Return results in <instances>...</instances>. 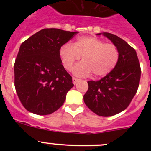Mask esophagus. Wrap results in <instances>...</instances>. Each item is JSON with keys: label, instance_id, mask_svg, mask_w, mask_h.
<instances>
[{"label": "esophagus", "instance_id": "34e87169", "mask_svg": "<svg viewBox=\"0 0 151 151\" xmlns=\"http://www.w3.org/2000/svg\"><path fill=\"white\" fill-rule=\"evenodd\" d=\"M78 81H79V79H78V78H74V77L73 78V83L74 84V85H76V84Z\"/></svg>", "mask_w": 151, "mask_h": 151}]
</instances>
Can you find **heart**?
<instances>
[{
  "label": "heart",
  "instance_id": "b5f03b06",
  "mask_svg": "<svg viewBox=\"0 0 151 151\" xmlns=\"http://www.w3.org/2000/svg\"><path fill=\"white\" fill-rule=\"evenodd\" d=\"M63 66L70 71L73 65L82 57V62L73 68L78 76H87L93 73L96 78L110 73L117 65L119 50L114 44L105 43L93 36H80L73 45L66 43L59 50Z\"/></svg>",
  "mask_w": 151,
  "mask_h": 151
}]
</instances>
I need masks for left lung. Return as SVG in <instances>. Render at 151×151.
I'll use <instances>...</instances> for the list:
<instances>
[{"mask_svg":"<svg viewBox=\"0 0 151 151\" xmlns=\"http://www.w3.org/2000/svg\"><path fill=\"white\" fill-rule=\"evenodd\" d=\"M102 34L118 47L119 59L116 67L106 76L98 81L88 82V89L84 95V102L97 115L107 117L129 106L138 88L141 72L133 47L115 35Z\"/></svg>","mask_w":151,"mask_h":151,"instance_id":"obj_1","label":"left lung"}]
</instances>
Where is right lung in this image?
I'll use <instances>...</instances> for the list:
<instances>
[{"label":"right lung","instance_id":"1","mask_svg":"<svg viewBox=\"0 0 151 151\" xmlns=\"http://www.w3.org/2000/svg\"><path fill=\"white\" fill-rule=\"evenodd\" d=\"M77 33L44 29L22 42L14 63V85L28 111L48 115L63 104L74 85L62 65L59 50Z\"/></svg>","mask_w":151,"mask_h":151}]
</instances>
